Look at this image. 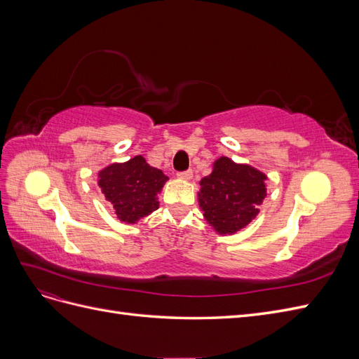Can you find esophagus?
<instances>
[{"instance_id": "34e87169", "label": "esophagus", "mask_w": 359, "mask_h": 359, "mask_svg": "<svg viewBox=\"0 0 359 359\" xmlns=\"http://www.w3.org/2000/svg\"><path fill=\"white\" fill-rule=\"evenodd\" d=\"M178 177L181 180H190L193 177V170L191 169H187V170H182V172H178Z\"/></svg>"}]
</instances>
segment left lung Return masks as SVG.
<instances>
[{
    "instance_id": "left-lung-1",
    "label": "left lung",
    "mask_w": 359,
    "mask_h": 359,
    "mask_svg": "<svg viewBox=\"0 0 359 359\" xmlns=\"http://www.w3.org/2000/svg\"><path fill=\"white\" fill-rule=\"evenodd\" d=\"M266 177L248 166L222 157L201 181L199 205L206 222L219 233H235L252 222L266 196Z\"/></svg>"
}]
</instances>
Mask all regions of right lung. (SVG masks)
<instances>
[{
	"mask_svg": "<svg viewBox=\"0 0 359 359\" xmlns=\"http://www.w3.org/2000/svg\"><path fill=\"white\" fill-rule=\"evenodd\" d=\"M99 186L109 201L118 219L136 223L158 208L160 193L168 177L160 169L151 168L142 156L126 163H114L99 172Z\"/></svg>",
	"mask_w": 359,
	"mask_h": 359,
	"instance_id": "add662e5",
	"label": "right lung"
}]
</instances>
